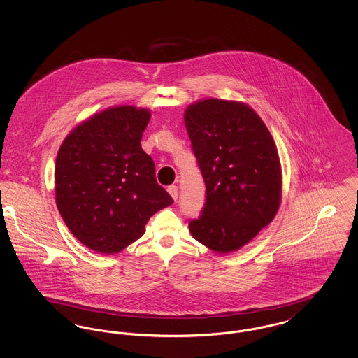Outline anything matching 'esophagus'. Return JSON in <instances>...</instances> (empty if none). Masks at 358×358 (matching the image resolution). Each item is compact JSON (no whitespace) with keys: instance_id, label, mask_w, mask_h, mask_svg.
<instances>
[{"instance_id":"34e87169","label":"esophagus","mask_w":358,"mask_h":358,"mask_svg":"<svg viewBox=\"0 0 358 358\" xmlns=\"http://www.w3.org/2000/svg\"><path fill=\"white\" fill-rule=\"evenodd\" d=\"M168 192H169V194H171L173 200H177V197H178V187H176V185H171V187H168Z\"/></svg>"}]
</instances>
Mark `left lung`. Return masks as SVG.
I'll return each mask as SVG.
<instances>
[{
	"instance_id": "8db88e82",
	"label": "left lung",
	"mask_w": 358,
	"mask_h": 358,
	"mask_svg": "<svg viewBox=\"0 0 358 358\" xmlns=\"http://www.w3.org/2000/svg\"><path fill=\"white\" fill-rule=\"evenodd\" d=\"M184 120L206 187L203 215L189 231L215 252L238 251L280 206L282 166L273 136L255 110L238 101H197Z\"/></svg>"
}]
</instances>
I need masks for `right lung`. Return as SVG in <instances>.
Returning <instances> with one entry per match:
<instances>
[{"mask_svg": "<svg viewBox=\"0 0 358 358\" xmlns=\"http://www.w3.org/2000/svg\"><path fill=\"white\" fill-rule=\"evenodd\" d=\"M150 110L114 106L64 138L56 157L55 196L71 234L87 248L114 255L145 234L155 212L173 204L141 148Z\"/></svg>", "mask_w": 358, "mask_h": 358, "instance_id": "add662e5", "label": "right lung"}]
</instances>
